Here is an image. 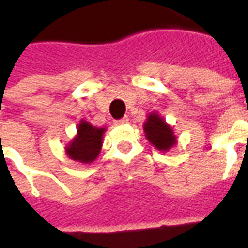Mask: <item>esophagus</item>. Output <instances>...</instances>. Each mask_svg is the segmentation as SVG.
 <instances>
[{"instance_id":"1","label":"esophagus","mask_w":248,"mask_h":248,"mask_svg":"<svg viewBox=\"0 0 248 248\" xmlns=\"http://www.w3.org/2000/svg\"><path fill=\"white\" fill-rule=\"evenodd\" d=\"M129 122V118L127 117H124V118L118 119V121H115V124H124Z\"/></svg>"}]
</instances>
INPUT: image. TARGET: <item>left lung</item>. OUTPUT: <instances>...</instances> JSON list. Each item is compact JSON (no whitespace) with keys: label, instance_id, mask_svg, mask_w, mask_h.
I'll list each match as a JSON object with an SVG mask.
<instances>
[{"label":"left lung","instance_id":"left-lung-1","mask_svg":"<svg viewBox=\"0 0 248 248\" xmlns=\"http://www.w3.org/2000/svg\"><path fill=\"white\" fill-rule=\"evenodd\" d=\"M143 129H145L146 138L150 140L151 145L155 146L158 150L167 151L177 143L171 127L156 114L149 115V119Z\"/></svg>","mask_w":248,"mask_h":248}]
</instances>
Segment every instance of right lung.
<instances>
[{
	"mask_svg": "<svg viewBox=\"0 0 248 248\" xmlns=\"http://www.w3.org/2000/svg\"><path fill=\"white\" fill-rule=\"evenodd\" d=\"M78 135L73 140L66 153L73 161L81 163H92L98 156L102 146V135L105 129L94 127L89 122L82 121L78 124Z\"/></svg>",
	"mask_w": 248,
	"mask_h": 248,
	"instance_id": "right-lung-1",
	"label": "right lung"
}]
</instances>
